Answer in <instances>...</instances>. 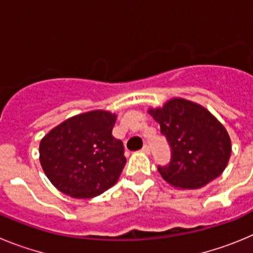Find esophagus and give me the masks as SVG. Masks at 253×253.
Here are the masks:
<instances>
[{
  "instance_id": "34e87169",
  "label": "esophagus",
  "mask_w": 253,
  "mask_h": 253,
  "mask_svg": "<svg viewBox=\"0 0 253 253\" xmlns=\"http://www.w3.org/2000/svg\"><path fill=\"white\" fill-rule=\"evenodd\" d=\"M142 152H144V153H147V154H149V153H151V148H149V146H148V144H144V146H143V148H142Z\"/></svg>"
}]
</instances>
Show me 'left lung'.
Instances as JSON below:
<instances>
[{
    "mask_svg": "<svg viewBox=\"0 0 253 253\" xmlns=\"http://www.w3.org/2000/svg\"><path fill=\"white\" fill-rule=\"evenodd\" d=\"M149 114L171 148L169 165L158 166L163 180L180 189H199L220 176L231 156V139L207 109L173 99Z\"/></svg>",
    "mask_w": 253,
    "mask_h": 253,
    "instance_id": "left-lung-1",
    "label": "left lung"
}]
</instances>
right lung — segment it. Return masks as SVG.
Wrapping results in <instances>:
<instances>
[{"instance_id": "add662e5", "label": "right lung", "mask_w": 253, "mask_h": 253, "mask_svg": "<svg viewBox=\"0 0 253 253\" xmlns=\"http://www.w3.org/2000/svg\"><path fill=\"white\" fill-rule=\"evenodd\" d=\"M116 116L95 110L73 116L42 139L40 163L50 182L76 199L97 196L115 184L126 158L113 137Z\"/></svg>"}]
</instances>
